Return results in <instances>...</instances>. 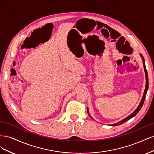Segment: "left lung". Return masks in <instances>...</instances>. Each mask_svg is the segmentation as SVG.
I'll return each instance as SVG.
<instances>
[{"label":"left lung","instance_id":"8db88e82","mask_svg":"<svg viewBox=\"0 0 154 154\" xmlns=\"http://www.w3.org/2000/svg\"><path fill=\"white\" fill-rule=\"evenodd\" d=\"M141 57H142L143 58V66H144V72H145V74H146V87H145V89H144V94H143V97H142V100L140 102V104L139 105V106H137V108L136 109V110H135L134 112L132 114H130V116H128L127 118H126L125 119H123L122 121H121V122L116 123V124H113V125H111V126H118V125H122L123 123H124L125 122H127L128 120H129L130 119L132 118L133 117H134L135 116H136L138 112L139 111L141 110V109L142 108L143 106V105L144 103V100H145V97H146V92H147V91H148V72H147V71H146V66H145V63H144V58L143 57V56L141 54ZM87 112L88 113V109H87ZM90 117L91 118V116L89 115Z\"/></svg>","mask_w":154,"mask_h":154}]
</instances>
